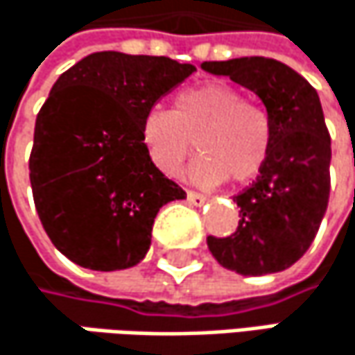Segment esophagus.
<instances>
[{"label": "esophagus", "instance_id": "34e87169", "mask_svg": "<svg viewBox=\"0 0 355 355\" xmlns=\"http://www.w3.org/2000/svg\"><path fill=\"white\" fill-rule=\"evenodd\" d=\"M188 202L190 204H194V206H202L204 202H206V196L204 194H200V192H188Z\"/></svg>", "mask_w": 355, "mask_h": 355}]
</instances>
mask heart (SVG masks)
Listing matches in <instances>:
<instances>
[{
	"label": "heart",
	"mask_w": 355,
	"mask_h": 355,
	"mask_svg": "<svg viewBox=\"0 0 355 355\" xmlns=\"http://www.w3.org/2000/svg\"><path fill=\"white\" fill-rule=\"evenodd\" d=\"M145 151L159 171L175 175L194 141L200 153L190 165V180L218 186L253 180L272 147L268 112L243 102L229 83H202L175 96L173 110L151 108L141 122Z\"/></svg>",
	"instance_id": "heart-1"
}]
</instances>
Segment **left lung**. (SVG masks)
I'll list each match as a JSON object with an SVG mask.
<instances>
[{"instance_id":"left-lung-1","label":"left lung","mask_w":355,"mask_h":355,"mask_svg":"<svg viewBox=\"0 0 355 355\" xmlns=\"http://www.w3.org/2000/svg\"><path fill=\"white\" fill-rule=\"evenodd\" d=\"M251 89L272 122V147L257 180L235 196L239 227L231 237H208L214 259L237 274H276L311 247L329 202L331 137L317 89L288 65L266 57L204 61Z\"/></svg>"}]
</instances>
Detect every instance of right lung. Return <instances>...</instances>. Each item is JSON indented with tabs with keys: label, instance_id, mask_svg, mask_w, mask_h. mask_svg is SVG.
<instances>
[{
	"label": "right lung",
	"instance_id": "obj_1",
	"mask_svg": "<svg viewBox=\"0 0 355 355\" xmlns=\"http://www.w3.org/2000/svg\"><path fill=\"white\" fill-rule=\"evenodd\" d=\"M196 67L102 51L55 81L36 116L30 184L38 218L73 263L114 272L149 251L157 212L186 192L149 159L141 122Z\"/></svg>",
	"mask_w": 355,
	"mask_h": 355
}]
</instances>
